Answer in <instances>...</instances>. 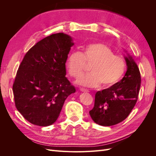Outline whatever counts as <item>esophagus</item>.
Returning <instances> with one entry per match:
<instances>
[{"label": "esophagus", "instance_id": "obj_1", "mask_svg": "<svg viewBox=\"0 0 156 156\" xmlns=\"http://www.w3.org/2000/svg\"><path fill=\"white\" fill-rule=\"evenodd\" d=\"M80 90H81L83 92H88V91L87 90L84 89V88H80Z\"/></svg>", "mask_w": 156, "mask_h": 156}]
</instances>
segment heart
<instances>
[{"label":"heart","mask_w":156,"mask_h":156,"mask_svg":"<svg viewBox=\"0 0 156 156\" xmlns=\"http://www.w3.org/2000/svg\"><path fill=\"white\" fill-rule=\"evenodd\" d=\"M86 63L92 64L91 73L80 78L77 83L95 88L101 84L103 88L112 86L119 81L126 69L124 58L115 55L114 52L102 44H93L84 48L83 53L73 51L68 56L66 67L70 76L78 77L85 70Z\"/></svg>","instance_id":"obj_1"}]
</instances>
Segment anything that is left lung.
Here are the masks:
<instances>
[{
    "mask_svg": "<svg viewBox=\"0 0 156 156\" xmlns=\"http://www.w3.org/2000/svg\"><path fill=\"white\" fill-rule=\"evenodd\" d=\"M127 71L124 77L111 87L98 91L94 106L89 114L95 123L111 126L128 116L137 101L140 87V74L132 56H124Z\"/></svg>",
    "mask_w": 156,
    "mask_h": 156,
    "instance_id": "8db88e82",
    "label": "left lung"
}]
</instances>
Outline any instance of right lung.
<instances>
[{"mask_svg":"<svg viewBox=\"0 0 156 156\" xmlns=\"http://www.w3.org/2000/svg\"><path fill=\"white\" fill-rule=\"evenodd\" d=\"M72 37L62 32L45 37L25 55L13 85L17 109L31 124L56 122L65 100L75 92L66 76Z\"/></svg>","mask_w":156,"mask_h":156,"instance_id":"add662e5","label":"right lung"}]
</instances>
